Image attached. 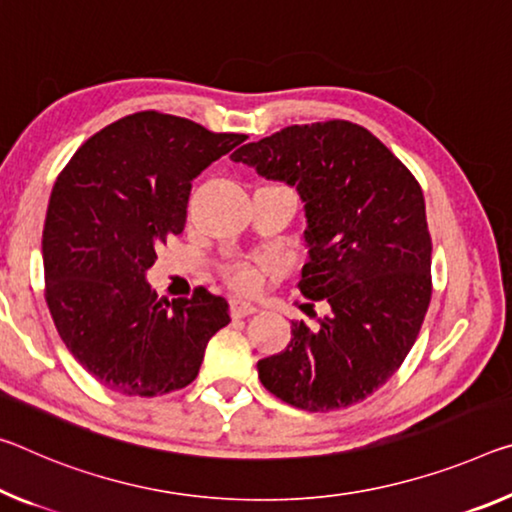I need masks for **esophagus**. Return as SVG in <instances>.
<instances>
[{"label":"esophagus","instance_id":"obj_1","mask_svg":"<svg viewBox=\"0 0 512 512\" xmlns=\"http://www.w3.org/2000/svg\"><path fill=\"white\" fill-rule=\"evenodd\" d=\"M230 312H232L234 319H243V316L255 314V312H257V305L248 303V300H239V298H234V300H232V305H230Z\"/></svg>","mask_w":512,"mask_h":512}]
</instances>
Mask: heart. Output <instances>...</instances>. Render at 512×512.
I'll use <instances>...</instances> for the list:
<instances>
[{"label": "heart", "instance_id": "heart-1", "mask_svg": "<svg viewBox=\"0 0 512 512\" xmlns=\"http://www.w3.org/2000/svg\"><path fill=\"white\" fill-rule=\"evenodd\" d=\"M227 275H230V282L237 289H243V291H248V289H253L257 282H259V273H257V269L253 264H248V262H237V264H232L230 269H227Z\"/></svg>", "mask_w": 512, "mask_h": 512}]
</instances>
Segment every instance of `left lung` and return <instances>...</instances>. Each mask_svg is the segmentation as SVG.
Segmentation results:
<instances>
[{"label":"left lung","instance_id":"1","mask_svg":"<svg viewBox=\"0 0 512 512\" xmlns=\"http://www.w3.org/2000/svg\"><path fill=\"white\" fill-rule=\"evenodd\" d=\"M230 159L296 186L307 223L298 289L330 305L314 330L291 323L285 351L257 362L259 380L310 412L367 399L401 367L431 303L421 186L369 129L348 120L291 125Z\"/></svg>","mask_w":512,"mask_h":512}]
</instances>
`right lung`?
I'll return each mask as SVG.
<instances>
[{"instance_id":"right-lung-1","label":"right lung","mask_w":512,"mask_h":512,"mask_svg":"<svg viewBox=\"0 0 512 512\" xmlns=\"http://www.w3.org/2000/svg\"><path fill=\"white\" fill-rule=\"evenodd\" d=\"M141 111L91 136L63 168L43 230L45 300L63 344L104 387L157 396L193 383L230 323L223 296L157 298V246L186 223L191 182L246 141Z\"/></svg>"}]
</instances>
